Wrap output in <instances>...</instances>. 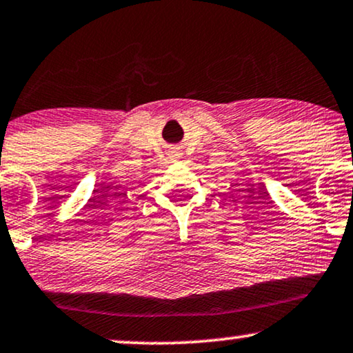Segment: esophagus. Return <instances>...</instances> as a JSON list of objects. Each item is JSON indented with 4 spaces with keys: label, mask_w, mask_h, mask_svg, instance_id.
<instances>
[{
    "label": "esophagus",
    "mask_w": 353,
    "mask_h": 353,
    "mask_svg": "<svg viewBox=\"0 0 353 353\" xmlns=\"http://www.w3.org/2000/svg\"><path fill=\"white\" fill-rule=\"evenodd\" d=\"M171 158H172V159H179V158H181V153L177 152V150H172V152H171Z\"/></svg>",
    "instance_id": "1"
}]
</instances>
